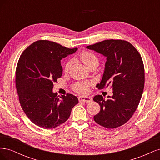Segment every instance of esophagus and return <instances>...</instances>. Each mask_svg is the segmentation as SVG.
Returning a JSON list of instances; mask_svg holds the SVG:
<instances>
[{
	"label": "esophagus",
	"mask_w": 160,
	"mask_h": 160,
	"mask_svg": "<svg viewBox=\"0 0 160 160\" xmlns=\"http://www.w3.org/2000/svg\"><path fill=\"white\" fill-rule=\"evenodd\" d=\"M79 101L80 102H85V103H89L92 101V99L89 97H79Z\"/></svg>",
	"instance_id": "esophagus-1"
}]
</instances>
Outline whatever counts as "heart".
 Returning <instances> with one entry per match:
<instances>
[{"label":"heart","instance_id":"1","mask_svg":"<svg viewBox=\"0 0 160 160\" xmlns=\"http://www.w3.org/2000/svg\"><path fill=\"white\" fill-rule=\"evenodd\" d=\"M80 59L83 61V63L88 67L99 63V59L98 56L94 54L93 52L89 51H82L80 54ZM71 64V61H68L66 62L64 66L65 72L69 71ZM91 83H88V82H77V83H75L72 85V89L77 93L85 94L88 92L89 85Z\"/></svg>","mask_w":160,"mask_h":160}]
</instances>
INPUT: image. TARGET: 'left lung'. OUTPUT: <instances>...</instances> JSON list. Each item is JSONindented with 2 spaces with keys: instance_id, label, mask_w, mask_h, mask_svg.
Masks as SVG:
<instances>
[{
  "instance_id": "1",
  "label": "left lung",
  "mask_w": 160,
  "mask_h": 160,
  "mask_svg": "<svg viewBox=\"0 0 160 160\" xmlns=\"http://www.w3.org/2000/svg\"><path fill=\"white\" fill-rule=\"evenodd\" d=\"M87 48L107 57L103 78L97 87L100 89L111 85L113 88L108 99L101 95L94 97L101 108L95 122L108 129L122 126L132 117L142 98L145 82L142 57L124 40H105Z\"/></svg>"
}]
</instances>
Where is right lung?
Listing matches in <instances>:
<instances>
[{"label": "right lung", "mask_w": 160, "mask_h": 160, "mask_svg": "<svg viewBox=\"0 0 160 160\" xmlns=\"http://www.w3.org/2000/svg\"><path fill=\"white\" fill-rule=\"evenodd\" d=\"M77 50L39 40L28 46L19 58L15 80L19 102L28 118L37 126H59L69 119L72 109L79 103L73 95L59 98L52 92L53 83L62 75L61 60Z\"/></svg>", "instance_id": "obj_1"}]
</instances>
